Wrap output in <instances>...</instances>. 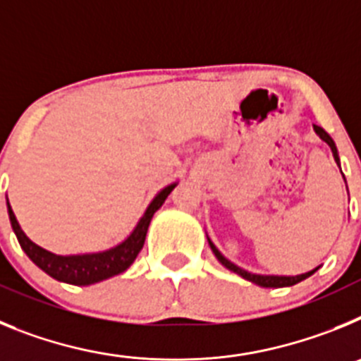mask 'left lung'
<instances>
[{
	"instance_id": "1",
	"label": "left lung",
	"mask_w": 361,
	"mask_h": 361,
	"mask_svg": "<svg viewBox=\"0 0 361 361\" xmlns=\"http://www.w3.org/2000/svg\"><path fill=\"white\" fill-rule=\"evenodd\" d=\"M312 128H314V132H317V135L320 137L322 141L329 145L331 152H333L334 161H336V164L340 166V157H338L336 145H334V141H333V139H331L329 133L325 132L324 128H320V126H317V124H314ZM340 171H342V170H340ZM343 180H345V177H343ZM206 237H208V235H206ZM208 244H209V247H212L213 255H215V257H216V260H219V262L222 264V266H224L226 269L233 271V273H237L238 276H242V279H244V280H250V282L257 283V286H260V288H291V286H295V283H298V282H302V280L309 279V276L314 275V273H317V271L320 269V266H318V267H314V269L307 271V273H302V275H295V276H288V275H258V273H251V271L242 269V267H238L237 264H233L231 260H228V258H226L224 255H222L219 250H216V245L213 244L212 240H209V237H208Z\"/></svg>"
}]
</instances>
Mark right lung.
<instances>
[{
	"instance_id": "1",
	"label": "right lung",
	"mask_w": 361,
	"mask_h": 361,
	"mask_svg": "<svg viewBox=\"0 0 361 361\" xmlns=\"http://www.w3.org/2000/svg\"><path fill=\"white\" fill-rule=\"evenodd\" d=\"M177 184V180L168 184V186L159 191L157 195L153 197L152 202L146 208L145 215L139 219L133 231L123 242H119V244L110 247V250L95 251V253L56 255L52 251L43 250L41 245L34 244L25 235V231L19 226L18 219H16L14 212H12L11 204H8V199H6V212H8V219H11L12 229H14L16 237H18L21 250L27 253V257L39 269H43L47 275L59 280V282L72 283V286H92V283L103 282V280L111 279V276L121 275V273H124V271L132 266L133 260L139 255V251L145 245L146 233H148L152 216L164 204V200L168 199V195L173 191V188Z\"/></svg>"
}]
</instances>
